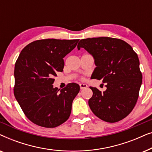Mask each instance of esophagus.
Instances as JSON below:
<instances>
[{"label": "esophagus", "instance_id": "1", "mask_svg": "<svg viewBox=\"0 0 152 152\" xmlns=\"http://www.w3.org/2000/svg\"><path fill=\"white\" fill-rule=\"evenodd\" d=\"M80 88L82 89H84V88H86L87 87H88V86L86 84H80Z\"/></svg>", "mask_w": 152, "mask_h": 152}]
</instances>
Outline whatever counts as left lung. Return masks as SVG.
I'll return each instance as SVG.
<instances>
[{"instance_id": "left-lung-1", "label": "left lung", "mask_w": 152, "mask_h": 152, "mask_svg": "<svg viewBox=\"0 0 152 152\" xmlns=\"http://www.w3.org/2000/svg\"><path fill=\"white\" fill-rule=\"evenodd\" d=\"M80 48L95 59L97 67L91 77L102 80L107 87L104 92L90 87L91 111L99 119L111 123L126 118L136 105L142 84L137 54L124 41L111 37L82 39L77 45L78 50Z\"/></svg>"}]
</instances>
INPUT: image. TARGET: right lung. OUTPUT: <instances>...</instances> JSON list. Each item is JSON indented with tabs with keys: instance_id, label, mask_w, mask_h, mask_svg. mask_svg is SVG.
<instances>
[{
	"instance_id": "obj_1",
	"label": "right lung",
	"mask_w": 152,
	"mask_h": 152,
	"mask_svg": "<svg viewBox=\"0 0 152 152\" xmlns=\"http://www.w3.org/2000/svg\"><path fill=\"white\" fill-rule=\"evenodd\" d=\"M79 40L34 41L22 50L16 60L14 96L26 117L37 125L57 127L70 117L80 86L70 83L60 90L53 84L57 72L63 71V58L76 47Z\"/></svg>"
}]
</instances>
